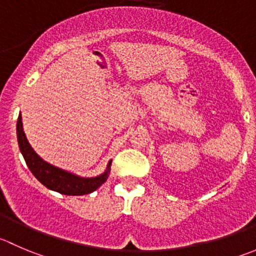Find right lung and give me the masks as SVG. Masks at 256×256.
<instances>
[{
	"instance_id": "right-lung-1",
	"label": "right lung",
	"mask_w": 256,
	"mask_h": 256,
	"mask_svg": "<svg viewBox=\"0 0 256 256\" xmlns=\"http://www.w3.org/2000/svg\"><path fill=\"white\" fill-rule=\"evenodd\" d=\"M17 140H18L20 150L31 172L42 185H44L50 190L57 191L64 195H85L95 191L108 180L111 161L108 162L105 172L101 175L96 178H80L42 160L27 141L24 128H22L21 116H18V120H17Z\"/></svg>"
}]
</instances>
